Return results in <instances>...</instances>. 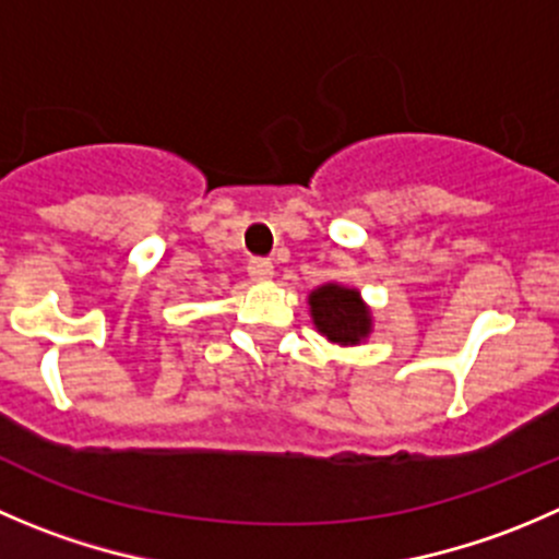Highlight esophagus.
I'll return each mask as SVG.
<instances>
[{"mask_svg": "<svg viewBox=\"0 0 559 559\" xmlns=\"http://www.w3.org/2000/svg\"><path fill=\"white\" fill-rule=\"evenodd\" d=\"M248 275H251L253 281L273 278V262H270V259H251V262H248Z\"/></svg>", "mask_w": 559, "mask_h": 559, "instance_id": "esophagus-1", "label": "esophagus"}]
</instances>
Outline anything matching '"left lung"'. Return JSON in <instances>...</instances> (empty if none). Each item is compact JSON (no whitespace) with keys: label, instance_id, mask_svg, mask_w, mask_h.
Listing matches in <instances>:
<instances>
[{"label":"left lung","instance_id":"left-lung-1","mask_svg":"<svg viewBox=\"0 0 559 559\" xmlns=\"http://www.w3.org/2000/svg\"><path fill=\"white\" fill-rule=\"evenodd\" d=\"M308 308H311L313 328L330 344L357 346L373 333L371 308L366 306V300H362L355 286L335 284V281L317 286L308 295Z\"/></svg>","mask_w":559,"mask_h":559}]
</instances>
